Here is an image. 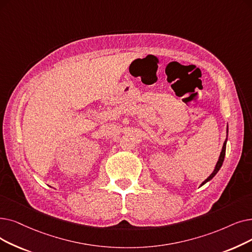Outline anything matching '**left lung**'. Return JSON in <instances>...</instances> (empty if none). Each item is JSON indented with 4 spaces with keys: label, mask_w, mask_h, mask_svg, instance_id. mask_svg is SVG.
<instances>
[{
    "label": "left lung",
    "mask_w": 252,
    "mask_h": 252,
    "mask_svg": "<svg viewBox=\"0 0 252 252\" xmlns=\"http://www.w3.org/2000/svg\"><path fill=\"white\" fill-rule=\"evenodd\" d=\"M225 146H226V140L224 141V143H223V146H222V150H221V152H220V158H218V161H217V163H216V166H215V169H214V171H213V173L210 175L209 177H208L203 183H202V185L203 184H205L206 182H208L209 180H211L215 175H216V173L220 171V169L221 168V166H222V162H223V159H224V156H225Z\"/></svg>",
    "instance_id": "8db88e82"
}]
</instances>
